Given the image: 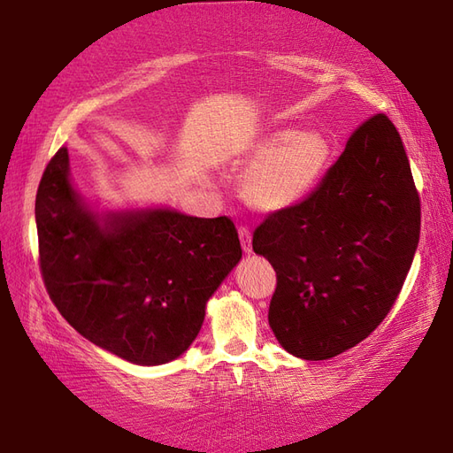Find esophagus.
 I'll list each match as a JSON object with an SVG mask.
<instances>
[{"instance_id":"1","label":"esophagus","mask_w":453,"mask_h":453,"mask_svg":"<svg viewBox=\"0 0 453 453\" xmlns=\"http://www.w3.org/2000/svg\"><path fill=\"white\" fill-rule=\"evenodd\" d=\"M238 234H240V242H242V248H243V251L245 253H251L253 250H251V230L245 226V225H242L240 228H238Z\"/></svg>"}]
</instances>
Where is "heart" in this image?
I'll use <instances>...</instances> for the list:
<instances>
[{"label": "heart", "mask_w": 453, "mask_h": 453, "mask_svg": "<svg viewBox=\"0 0 453 453\" xmlns=\"http://www.w3.org/2000/svg\"><path fill=\"white\" fill-rule=\"evenodd\" d=\"M248 157L255 164L243 177V198L257 210L281 211L318 185L331 158V143L319 132L285 128L257 142Z\"/></svg>", "instance_id": "1"}]
</instances>
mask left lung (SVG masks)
Here are the masks:
<instances>
[{
    "mask_svg": "<svg viewBox=\"0 0 453 453\" xmlns=\"http://www.w3.org/2000/svg\"><path fill=\"white\" fill-rule=\"evenodd\" d=\"M421 203L393 122L376 113L311 193L272 211L253 251L276 270L268 323L295 357L325 361L386 319L412 266Z\"/></svg>",
    "mask_w": 453,
    "mask_h": 453,
    "instance_id": "left-lung-1",
    "label": "left lung"
}]
</instances>
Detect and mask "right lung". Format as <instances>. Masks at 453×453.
<instances>
[{"label":"right lung","instance_id":"1","mask_svg":"<svg viewBox=\"0 0 453 453\" xmlns=\"http://www.w3.org/2000/svg\"><path fill=\"white\" fill-rule=\"evenodd\" d=\"M67 172L62 147L35 196L39 270L52 304L79 334L130 363L180 357L242 258L232 219L155 210L109 215L102 228Z\"/></svg>","mask_w":453,"mask_h":453}]
</instances>
